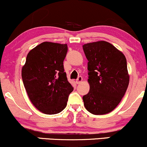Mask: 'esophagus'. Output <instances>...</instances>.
Here are the masks:
<instances>
[{"label": "esophagus", "mask_w": 147, "mask_h": 147, "mask_svg": "<svg viewBox=\"0 0 147 147\" xmlns=\"http://www.w3.org/2000/svg\"><path fill=\"white\" fill-rule=\"evenodd\" d=\"M83 81V78H82V77H81V76H79V77L76 79V83L77 84H79L82 83V82Z\"/></svg>", "instance_id": "esophagus-1"}]
</instances>
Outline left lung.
Masks as SVG:
<instances>
[{"label":"left lung","instance_id":"obj_1","mask_svg":"<svg viewBox=\"0 0 147 147\" xmlns=\"http://www.w3.org/2000/svg\"><path fill=\"white\" fill-rule=\"evenodd\" d=\"M88 63L90 90L83 97L84 106L94 115L113 111L125 94L129 84L124 54L105 41L83 45Z\"/></svg>","mask_w":147,"mask_h":147}]
</instances>
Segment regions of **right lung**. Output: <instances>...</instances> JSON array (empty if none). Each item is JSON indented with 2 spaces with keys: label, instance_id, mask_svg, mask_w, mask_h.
<instances>
[{
  "label": "right lung",
  "instance_id": "add662e5",
  "mask_svg": "<svg viewBox=\"0 0 147 147\" xmlns=\"http://www.w3.org/2000/svg\"><path fill=\"white\" fill-rule=\"evenodd\" d=\"M67 51V44L43 42L28 52L22 68V79L30 100L44 114L61 112L73 90L63 68Z\"/></svg>",
  "mask_w": 147,
  "mask_h": 147
}]
</instances>
